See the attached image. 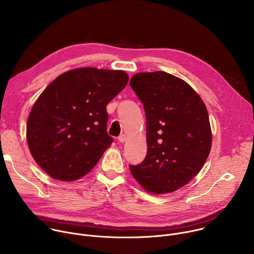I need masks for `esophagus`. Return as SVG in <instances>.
Returning a JSON list of instances; mask_svg holds the SVG:
<instances>
[{"mask_svg":"<svg viewBox=\"0 0 254 254\" xmlns=\"http://www.w3.org/2000/svg\"><path fill=\"white\" fill-rule=\"evenodd\" d=\"M118 139H119V141L120 142H124V141H126L127 140V135L126 134H121L119 137H118Z\"/></svg>","mask_w":254,"mask_h":254,"instance_id":"1","label":"esophagus"}]
</instances>
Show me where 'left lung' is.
<instances>
[{"mask_svg":"<svg viewBox=\"0 0 254 254\" xmlns=\"http://www.w3.org/2000/svg\"><path fill=\"white\" fill-rule=\"evenodd\" d=\"M130 87L141 101L147 119L148 151L129 170L150 193L182 188L204 166L212 143L206 105L183 79L164 71L134 74Z\"/></svg>","mask_w":254,"mask_h":254,"instance_id":"8db88e82","label":"left lung"}]
</instances>
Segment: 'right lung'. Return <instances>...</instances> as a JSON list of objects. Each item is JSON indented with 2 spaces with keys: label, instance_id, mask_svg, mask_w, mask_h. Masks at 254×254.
<instances>
[{
  "label": "right lung",
  "instance_id": "obj_1",
  "mask_svg": "<svg viewBox=\"0 0 254 254\" xmlns=\"http://www.w3.org/2000/svg\"><path fill=\"white\" fill-rule=\"evenodd\" d=\"M123 70L83 67L55 78L34 103L27 142L50 177L75 181L89 173L111 147L106 105L127 85Z\"/></svg>",
  "mask_w": 254,
  "mask_h": 254
}]
</instances>
